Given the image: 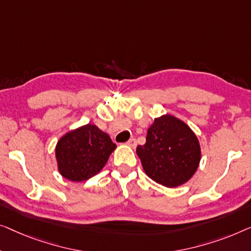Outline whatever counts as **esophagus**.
<instances>
[{
  "mask_svg": "<svg viewBox=\"0 0 251 251\" xmlns=\"http://www.w3.org/2000/svg\"><path fill=\"white\" fill-rule=\"evenodd\" d=\"M126 144L130 148H135L136 147V140L135 139H129L128 141H127Z\"/></svg>",
  "mask_w": 251,
  "mask_h": 251,
  "instance_id": "obj_1",
  "label": "esophagus"
}]
</instances>
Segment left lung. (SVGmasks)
Listing matches in <instances>:
<instances>
[{
  "label": "left lung",
  "mask_w": 251,
  "mask_h": 251,
  "mask_svg": "<svg viewBox=\"0 0 251 251\" xmlns=\"http://www.w3.org/2000/svg\"><path fill=\"white\" fill-rule=\"evenodd\" d=\"M136 154L152 181L176 188L195 175L200 164L201 148L186 123L166 114L154 118L148 128L146 144L137 146Z\"/></svg>",
  "instance_id": "1"
}]
</instances>
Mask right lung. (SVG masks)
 Returning <instances> with one entry per match:
<instances>
[{
    "mask_svg": "<svg viewBox=\"0 0 251 251\" xmlns=\"http://www.w3.org/2000/svg\"><path fill=\"white\" fill-rule=\"evenodd\" d=\"M117 146L97 125L86 124L69 130L55 146V159L62 177L86 181L102 171Z\"/></svg>",
    "mask_w": 251,
    "mask_h": 251,
    "instance_id": "add662e5",
    "label": "right lung"
}]
</instances>
